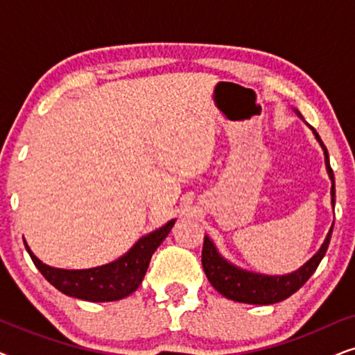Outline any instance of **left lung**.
I'll return each mask as SVG.
<instances>
[{
  "label": "left lung",
  "mask_w": 355,
  "mask_h": 355,
  "mask_svg": "<svg viewBox=\"0 0 355 355\" xmlns=\"http://www.w3.org/2000/svg\"><path fill=\"white\" fill-rule=\"evenodd\" d=\"M294 113L304 121L302 114L299 113V110L294 108ZM312 132L320 144V147L323 150L324 155V166H327V173L331 181V207L334 210V197H336V189H334V174L333 169L329 166V157L328 150L324 147V144L320 139L317 130L313 128ZM333 226L329 227L327 237H324L323 244L317 250L312 259L305 261V263L297 268L293 273L288 275H263V273H255V271H249L241 268L231 261H227L220 252H218L215 242L210 237L205 236L203 241V250H202V265L203 271H205L208 281L221 295H225L226 299L234 300V302H244V304H255V305H270L281 302V300L288 299L293 295L295 291H299L302 286L307 283L310 276L315 273L320 261L327 254L329 239H331Z\"/></svg>",
  "instance_id": "8db88e82"
}]
</instances>
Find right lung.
Segmentation results:
<instances>
[{
  "label": "right lung",
  "mask_w": 355,
  "mask_h": 355,
  "mask_svg": "<svg viewBox=\"0 0 355 355\" xmlns=\"http://www.w3.org/2000/svg\"><path fill=\"white\" fill-rule=\"evenodd\" d=\"M174 223L176 220L168 221L159 230L142 236L124 255L114 261L85 270L55 268L43 263L40 259H37L26 241L24 244L38 271L62 294L90 302H111V300L128 297L142 284L153 252L166 239Z\"/></svg>",
  "instance_id": "1"
}]
</instances>
